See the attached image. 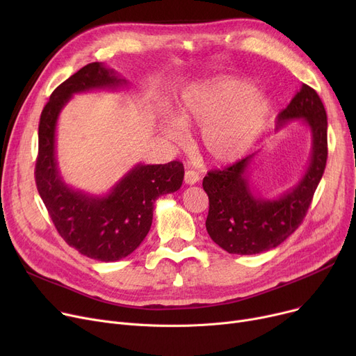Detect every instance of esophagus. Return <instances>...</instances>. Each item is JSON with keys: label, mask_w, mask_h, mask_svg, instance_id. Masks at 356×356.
I'll return each mask as SVG.
<instances>
[{"label": "esophagus", "mask_w": 356, "mask_h": 356, "mask_svg": "<svg viewBox=\"0 0 356 356\" xmlns=\"http://www.w3.org/2000/svg\"><path fill=\"white\" fill-rule=\"evenodd\" d=\"M199 181V175L195 170L184 172V183L186 184H196Z\"/></svg>", "instance_id": "obj_1"}]
</instances>
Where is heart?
<instances>
[{
    "instance_id": "1",
    "label": "heart",
    "mask_w": 356,
    "mask_h": 356,
    "mask_svg": "<svg viewBox=\"0 0 356 356\" xmlns=\"http://www.w3.org/2000/svg\"><path fill=\"white\" fill-rule=\"evenodd\" d=\"M180 118L165 133L176 143L188 138L189 127H200V145L213 163L231 164L245 157L263 137L273 115L271 101L244 79L208 81L183 90Z\"/></svg>"
}]
</instances>
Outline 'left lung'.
I'll use <instances>...</instances> for the list:
<instances>
[{"instance_id":"1","label":"left lung","mask_w":356,"mask_h":356,"mask_svg":"<svg viewBox=\"0 0 356 356\" xmlns=\"http://www.w3.org/2000/svg\"><path fill=\"white\" fill-rule=\"evenodd\" d=\"M296 120L310 129L312 153L306 172L289 191L277 197L254 193L248 177L258 153L204 176L203 191L209 196L207 231L227 252L252 255L273 250L303 222L327 159L326 111L317 92L305 83L278 114L275 131Z\"/></svg>"}]
</instances>
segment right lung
<instances>
[{"label": "right lung", "instance_id": "1", "mask_svg": "<svg viewBox=\"0 0 356 356\" xmlns=\"http://www.w3.org/2000/svg\"><path fill=\"white\" fill-rule=\"evenodd\" d=\"M127 86L114 69L93 62L53 90L39 124L35 184L56 229L70 247L98 261H118L134 252L153 222L156 200L180 189L184 168L180 161L136 164L104 196L66 184L56 159V127L74 93Z\"/></svg>", "mask_w": 356, "mask_h": 356}]
</instances>
